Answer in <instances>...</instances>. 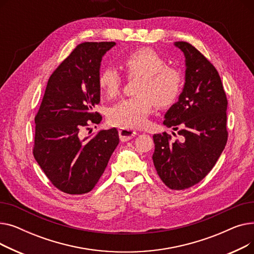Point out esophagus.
Wrapping results in <instances>:
<instances>
[{
	"label": "esophagus",
	"instance_id": "34e87169",
	"mask_svg": "<svg viewBox=\"0 0 254 254\" xmlns=\"http://www.w3.org/2000/svg\"><path fill=\"white\" fill-rule=\"evenodd\" d=\"M118 132H119V138L123 142L130 140L137 134V131L135 129H130V128H119Z\"/></svg>",
	"mask_w": 254,
	"mask_h": 254
}]
</instances>
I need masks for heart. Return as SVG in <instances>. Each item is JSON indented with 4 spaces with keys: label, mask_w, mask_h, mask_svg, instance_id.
<instances>
[{
    "label": "heart",
    "mask_w": 254,
    "mask_h": 254,
    "mask_svg": "<svg viewBox=\"0 0 254 254\" xmlns=\"http://www.w3.org/2000/svg\"><path fill=\"white\" fill-rule=\"evenodd\" d=\"M122 66L128 78H139L135 92L138 96L112 106L108 120L123 128L144 126L152 111L153 103L158 108L174 104L182 89L183 75L176 66L168 65L154 49L144 47L131 51L123 60ZM101 91L107 98H114L122 90L123 79L111 66L103 69L98 77Z\"/></svg>",
    "instance_id": "b5f03b06"
}]
</instances>
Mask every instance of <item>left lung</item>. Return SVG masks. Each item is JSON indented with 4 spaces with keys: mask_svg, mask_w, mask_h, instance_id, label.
<instances>
[{
    "mask_svg": "<svg viewBox=\"0 0 254 254\" xmlns=\"http://www.w3.org/2000/svg\"><path fill=\"white\" fill-rule=\"evenodd\" d=\"M175 45L185 56V85L164 125L178 130L180 138L174 140L166 131L153 135L152 159L168 188L182 190L203 180L224 149L228 99L217 70L207 58L188 42Z\"/></svg>",
    "mask_w": 254,
    "mask_h": 254,
    "instance_id": "1",
    "label": "left lung"
}]
</instances>
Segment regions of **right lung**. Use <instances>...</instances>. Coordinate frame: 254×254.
Segmentation results:
<instances>
[{"label": "right lung", "instance_id": "add662e5", "mask_svg": "<svg viewBox=\"0 0 254 254\" xmlns=\"http://www.w3.org/2000/svg\"><path fill=\"white\" fill-rule=\"evenodd\" d=\"M114 45H77L50 75L35 116L34 157L52 185L64 193L83 194L95 188L119 143L115 127L90 140L81 135L102 120L92 109L100 103L102 58Z\"/></svg>", "mask_w": 254, "mask_h": 254}]
</instances>
